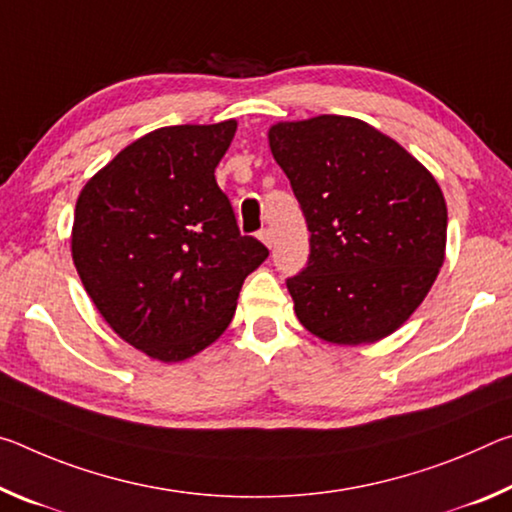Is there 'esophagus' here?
Returning <instances> with one entry per match:
<instances>
[{
	"mask_svg": "<svg viewBox=\"0 0 512 512\" xmlns=\"http://www.w3.org/2000/svg\"><path fill=\"white\" fill-rule=\"evenodd\" d=\"M258 238H261L267 247H272L274 233H272V229H261V231H258Z\"/></svg>",
	"mask_w": 512,
	"mask_h": 512,
	"instance_id": "esophagus-1",
	"label": "esophagus"
}]
</instances>
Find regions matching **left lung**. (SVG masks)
<instances>
[{
	"instance_id": "left-lung-1",
	"label": "left lung",
	"mask_w": 512,
	"mask_h": 512,
	"mask_svg": "<svg viewBox=\"0 0 512 512\" xmlns=\"http://www.w3.org/2000/svg\"><path fill=\"white\" fill-rule=\"evenodd\" d=\"M311 231V254L286 279L299 322L333 345L404 324L445 261L447 204L431 172L354 117L320 115L270 129Z\"/></svg>"
}]
</instances>
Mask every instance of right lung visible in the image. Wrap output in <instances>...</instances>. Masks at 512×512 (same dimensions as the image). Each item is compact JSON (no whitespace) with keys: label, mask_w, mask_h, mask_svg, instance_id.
<instances>
[{"label":"right lung","mask_w":512,"mask_h":512,"mask_svg":"<svg viewBox=\"0 0 512 512\" xmlns=\"http://www.w3.org/2000/svg\"><path fill=\"white\" fill-rule=\"evenodd\" d=\"M238 124H179L131 142L81 190L72 258L111 329L177 363L220 338L267 247L242 236L215 167Z\"/></svg>","instance_id":"1"}]
</instances>
